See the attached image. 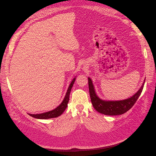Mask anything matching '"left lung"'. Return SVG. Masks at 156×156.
<instances>
[{
    "instance_id": "1",
    "label": "left lung",
    "mask_w": 156,
    "mask_h": 156,
    "mask_svg": "<svg viewBox=\"0 0 156 156\" xmlns=\"http://www.w3.org/2000/svg\"><path fill=\"white\" fill-rule=\"evenodd\" d=\"M88 79L90 96V100L94 108L101 114L109 116L122 115L129 111L133 106L140 96L143 91L145 82L144 80L143 85L139 88L137 92L135 93L131 98L119 101H107L101 100L97 96L91 79L88 77Z\"/></svg>"
}]
</instances>
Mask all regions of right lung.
<instances>
[{
    "mask_svg": "<svg viewBox=\"0 0 156 156\" xmlns=\"http://www.w3.org/2000/svg\"><path fill=\"white\" fill-rule=\"evenodd\" d=\"M75 79L76 78L74 77L72 81V82H71L62 102L57 107L55 108V109L48 112L40 113V114H29V115L32 117L35 118V119H52V118H56L60 116L68 107V103L69 100L70 92H71V90L72 88L74 82L75 81Z\"/></svg>",
    "mask_w": 156,
    "mask_h": 156,
    "instance_id": "obj_1",
    "label": "right lung"
}]
</instances>
